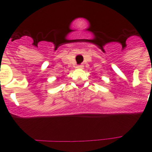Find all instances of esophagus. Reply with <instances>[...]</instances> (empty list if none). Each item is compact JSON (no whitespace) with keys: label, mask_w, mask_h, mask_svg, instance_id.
<instances>
[{"label":"esophagus","mask_w":152,"mask_h":152,"mask_svg":"<svg viewBox=\"0 0 152 152\" xmlns=\"http://www.w3.org/2000/svg\"><path fill=\"white\" fill-rule=\"evenodd\" d=\"M83 67H84V66L82 65V64H80V65H77V67H76V68H83Z\"/></svg>","instance_id":"obj_1"}]
</instances>
